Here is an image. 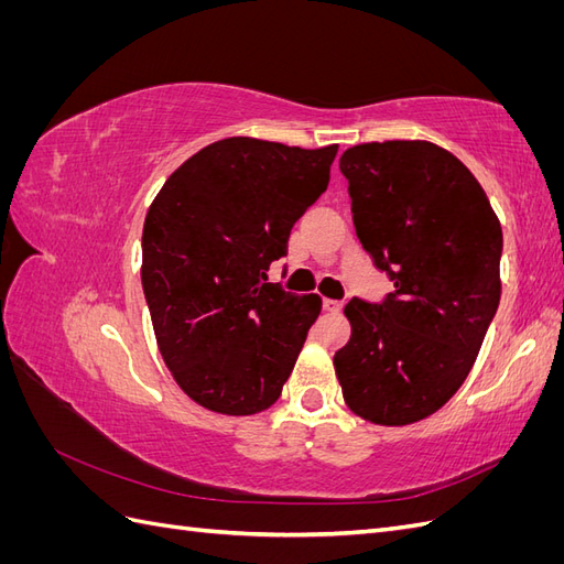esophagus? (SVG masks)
Returning a JSON list of instances; mask_svg holds the SVG:
<instances>
[{
    "label": "esophagus",
    "mask_w": 564,
    "mask_h": 564,
    "mask_svg": "<svg viewBox=\"0 0 564 564\" xmlns=\"http://www.w3.org/2000/svg\"><path fill=\"white\" fill-rule=\"evenodd\" d=\"M322 308L327 313H338L340 308H344V303L336 301V299H322Z\"/></svg>",
    "instance_id": "34e87169"
}]
</instances>
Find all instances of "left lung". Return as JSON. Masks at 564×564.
Masks as SVG:
<instances>
[{
  "mask_svg": "<svg viewBox=\"0 0 564 564\" xmlns=\"http://www.w3.org/2000/svg\"><path fill=\"white\" fill-rule=\"evenodd\" d=\"M338 166L357 240L395 292L348 301L336 377L357 416L406 425L437 412L480 352L501 299V224L464 162L435 143L352 145Z\"/></svg>",
  "mask_w": 564,
  "mask_h": 564,
  "instance_id": "1",
  "label": "left lung"
}]
</instances>
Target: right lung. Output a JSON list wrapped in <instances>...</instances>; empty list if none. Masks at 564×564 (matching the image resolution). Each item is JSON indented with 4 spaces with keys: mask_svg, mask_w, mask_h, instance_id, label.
<instances>
[{
    "mask_svg": "<svg viewBox=\"0 0 564 564\" xmlns=\"http://www.w3.org/2000/svg\"><path fill=\"white\" fill-rule=\"evenodd\" d=\"M336 150L235 135L183 162L150 204L141 282L158 346L212 412H263L294 369L322 299L284 292L268 270L327 191Z\"/></svg>",
    "mask_w": 564,
    "mask_h": 564,
    "instance_id": "right-lung-1",
    "label": "right lung"
}]
</instances>
